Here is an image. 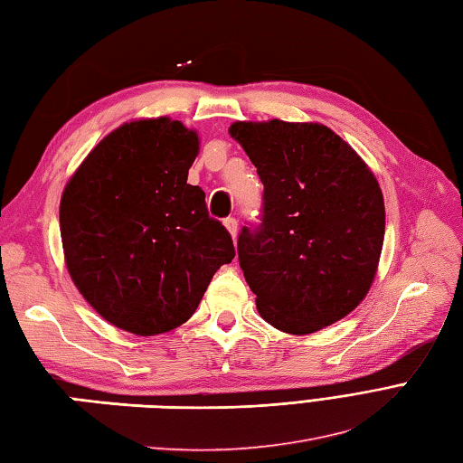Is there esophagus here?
Returning a JSON list of instances; mask_svg holds the SVG:
<instances>
[{"instance_id": "esophagus-1", "label": "esophagus", "mask_w": 463, "mask_h": 463, "mask_svg": "<svg viewBox=\"0 0 463 463\" xmlns=\"http://www.w3.org/2000/svg\"><path fill=\"white\" fill-rule=\"evenodd\" d=\"M223 225H225V228H228V232L235 238V233H238V220H235V218H225Z\"/></svg>"}]
</instances>
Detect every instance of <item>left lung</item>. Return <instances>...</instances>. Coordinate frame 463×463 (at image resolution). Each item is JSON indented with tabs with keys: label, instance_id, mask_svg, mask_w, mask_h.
<instances>
[{
	"label": "left lung",
	"instance_id": "1",
	"mask_svg": "<svg viewBox=\"0 0 463 463\" xmlns=\"http://www.w3.org/2000/svg\"><path fill=\"white\" fill-rule=\"evenodd\" d=\"M263 184L260 225L238 258L258 311L291 335L336 323L364 299L384 241V200L361 156L317 122H235Z\"/></svg>",
	"mask_w": 463,
	"mask_h": 463
}]
</instances>
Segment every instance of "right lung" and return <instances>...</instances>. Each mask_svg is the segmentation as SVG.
I'll return each instance as SVG.
<instances>
[{
  "label": "right lung",
  "mask_w": 463,
  "mask_h": 463,
  "mask_svg": "<svg viewBox=\"0 0 463 463\" xmlns=\"http://www.w3.org/2000/svg\"><path fill=\"white\" fill-rule=\"evenodd\" d=\"M198 135L148 118L102 138L61 198L71 279L122 331L168 333L196 311L213 273L235 258L230 232L188 184Z\"/></svg>",
  "instance_id": "obj_1"
}]
</instances>
